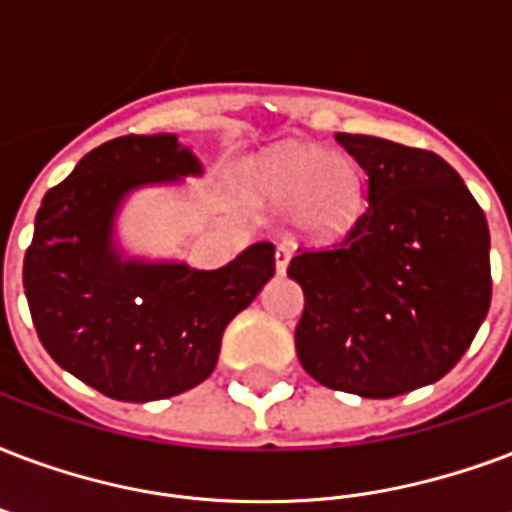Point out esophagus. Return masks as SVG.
<instances>
[{"instance_id":"34e87169","label":"esophagus","mask_w":512,"mask_h":512,"mask_svg":"<svg viewBox=\"0 0 512 512\" xmlns=\"http://www.w3.org/2000/svg\"><path fill=\"white\" fill-rule=\"evenodd\" d=\"M290 257H292V249L287 244H279L276 247V271L284 273L287 271V265H290Z\"/></svg>"}]
</instances>
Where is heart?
<instances>
[{
    "label": "heart",
    "instance_id": "heart-1",
    "mask_svg": "<svg viewBox=\"0 0 512 512\" xmlns=\"http://www.w3.org/2000/svg\"><path fill=\"white\" fill-rule=\"evenodd\" d=\"M263 187L276 204L292 206L295 225L314 239L343 236L357 222L365 201L362 174L354 161L317 147H295L273 158ZM317 192L325 210L316 206Z\"/></svg>",
    "mask_w": 512,
    "mask_h": 512
}]
</instances>
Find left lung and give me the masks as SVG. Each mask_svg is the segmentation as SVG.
<instances>
[{
  "label": "left lung",
  "mask_w": 512,
  "mask_h": 512,
  "mask_svg": "<svg viewBox=\"0 0 512 512\" xmlns=\"http://www.w3.org/2000/svg\"><path fill=\"white\" fill-rule=\"evenodd\" d=\"M368 174V209L341 244L290 260L303 287L295 349L308 376L349 395L435 384L489 314L486 214L440 155L335 134Z\"/></svg>",
  "instance_id": "8db88e82"
}]
</instances>
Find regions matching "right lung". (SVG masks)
<instances>
[{
	"instance_id": "add662e5",
	"label": "right lung",
	"mask_w": 512,
	"mask_h": 512,
	"mask_svg": "<svg viewBox=\"0 0 512 512\" xmlns=\"http://www.w3.org/2000/svg\"><path fill=\"white\" fill-rule=\"evenodd\" d=\"M201 171L174 134L117 136L42 198L23 257L31 322L61 368L112 400L150 403L206 381L228 322L276 271L271 241L217 271L117 252L115 214L131 190Z\"/></svg>"
}]
</instances>
